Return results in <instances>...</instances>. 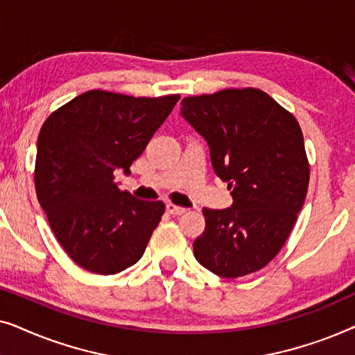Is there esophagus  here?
<instances>
[{
    "label": "esophagus",
    "mask_w": 355,
    "mask_h": 355,
    "mask_svg": "<svg viewBox=\"0 0 355 355\" xmlns=\"http://www.w3.org/2000/svg\"><path fill=\"white\" fill-rule=\"evenodd\" d=\"M166 211L169 213V215H173V216H181L187 210L184 207H178V205H174V203L169 202V203H166Z\"/></svg>",
    "instance_id": "34e87169"
}]
</instances>
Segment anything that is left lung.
I'll return each mask as SVG.
<instances>
[{"mask_svg": "<svg viewBox=\"0 0 355 355\" xmlns=\"http://www.w3.org/2000/svg\"><path fill=\"white\" fill-rule=\"evenodd\" d=\"M181 105L232 196L230 208H203L205 231L193 241V255L221 278L259 271L284 245L307 196L310 168L297 119L259 89L187 96Z\"/></svg>", "mask_w": 355, "mask_h": 355, "instance_id": "8db88e82", "label": "left lung"}]
</instances>
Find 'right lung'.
I'll list each match as a JSON object with an SVG mask.
<instances>
[{
	"label": "right lung",
	"instance_id": "add662e5",
	"mask_svg": "<svg viewBox=\"0 0 355 355\" xmlns=\"http://www.w3.org/2000/svg\"><path fill=\"white\" fill-rule=\"evenodd\" d=\"M179 95L85 92L50 114L37 140L35 191L56 239L77 265L116 275L144 255L164 213L114 182L171 113Z\"/></svg>",
	"mask_w": 355,
	"mask_h": 355
}]
</instances>
